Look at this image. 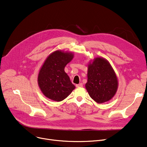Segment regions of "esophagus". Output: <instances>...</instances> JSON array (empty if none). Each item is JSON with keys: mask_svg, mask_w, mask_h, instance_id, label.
Segmentation results:
<instances>
[{"mask_svg": "<svg viewBox=\"0 0 147 147\" xmlns=\"http://www.w3.org/2000/svg\"><path fill=\"white\" fill-rule=\"evenodd\" d=\"M76 86L77 88H81L83 86V84L82 83H80V84H76Z\"/></svg>", "mask_w": 147, "mask_h": 147, "instance_id": "esophagus-1", "label": "esophagus"}]
</instances>
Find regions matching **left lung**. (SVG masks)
Segmentation results:
<instances>
[{
	"instance_id": "obj_1",
	"label": "left lung",
	"mask_w": 147,
	"mask_h": 147,
	"mask_svg": "<svg viewBox=\"0 0 147 147\" xmlns=\"http://www.w3.org/2000/svg\"><path fill=\"white\" fill-rule=\"evenodd\" d=\"M85 87L92 99L98 104L109 101L114 96L118 81L109 61L98 57L89 63Z\"/></svg>"
}]
</instances>
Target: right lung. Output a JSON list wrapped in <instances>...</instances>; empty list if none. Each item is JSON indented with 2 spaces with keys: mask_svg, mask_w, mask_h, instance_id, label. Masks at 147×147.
Here are the masks:
<instances>
[{
  "mask_svg": "<svg viewBox=\"0 0 147 147\" xmlns=\"http://www.w3.org/2000/svg\"><path fill=\"white\" fill-rule=\"evenodd\" d=\"M71 52L56 51L48 57L38 75V84L43 95L61 101L71 93L75 86L65 72V65L73 58Z\"/></svg>",
  "mask_w": 147,
  "mask_h": 147,
  "instance_id": "1",
  "label": "right lung"
}]
</instances>
